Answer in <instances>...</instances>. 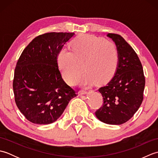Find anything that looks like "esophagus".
Listing matches in <instances>:
<instances>
[{"label": "esophagus", "instance_id": "obj_1", "mask_svg": "<svg viewBox=\"0 0 158 158\" xmlns=\"http://www.w3.org/2000/svg\"><path fill=\"white\" fill-rule=\"evenodd\" d=\"M87 94H88V92L85 91V90H81V91H79V95Z\"/></svg>", "mask_w": 158, "mask_h": 158}]
</instances>
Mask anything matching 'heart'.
<instances>
[{
  "instance_id": "obj_1",
  "label": "heart",
  "mask_w": 158,
  "mask_h": 158,
  "mask_svg": "<svg viewBox=\"0 0 158 158\" xmlns=\"http://www.w3.org/2000/svg\"><path fill=\"white\" fill-rule=\"evenodd\" d=\"M71 50L64 48L58 55V64L62 77L71 85L78 83L83 73V83L105 84L112 79L119 62L115 43L93 35H81L71 41ZM84 68H82V66Z\"/></svg>"
}]
</instances>
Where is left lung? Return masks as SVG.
<instances>
[{
  "label": "left lung",
  "mask_w": 158,
  "mask_h": 158,
  "mask_svg": "<svg viewBox=\"0 0 158 158\" xmlns=\"http://www.w3.org/2000/svg\"><path fill=\"white\" fill-rule=\"evenodd\" d=\"M107 36L118 49L119 62L112 79L98 89L103 103L95 114L104 123L120 125L132 118L139 109L145 78L142 64L132 47L119 35L109 33Z\"/></svg>",
  "instance_id": "8db88e82"
}]
</instances>
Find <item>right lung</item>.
Masks as SVG:
<instances>
[{
	"label": "right lung",
	"mask_w": 158,
	"mask_h": 158,
	"mask_svg": "<svg viewBox=\"0 0 158 158\" xmlns=\"http://www.w3.org/2000/svg\"><path fill=\"white\" fill-rule=\"evenodd\" d=\"M73 32H48L23 49L15 68L13 89L18 108L30 122H54L77 92L64 81L58 55Z\"/></svg>",
	"instance_id": "right-lung-1"
}]
</instances>
